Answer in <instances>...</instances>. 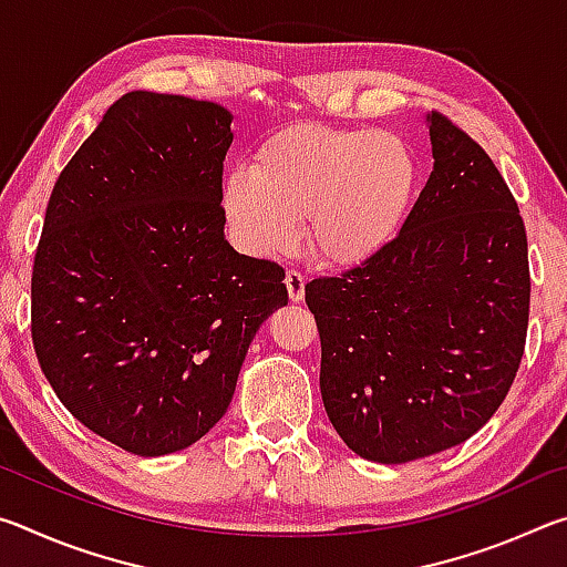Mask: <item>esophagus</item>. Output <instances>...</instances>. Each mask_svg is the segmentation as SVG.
<instances>
[{"instance_id": "obj_1", "label": "esophagus", "mask_w": 567, "mask_h": 567, "mask_svg": "<svg viewBox=\"0 0 567 567\" xmlns=\"http://www.w3.org/2000/svg\"><path fill=\"white\" fill-rule=\"evenodd\" d=\"M285 285H287V295H290L292 302H302L305 297V277L297 272V270H290L285 275Z\"/></svg>"}]
</instances>
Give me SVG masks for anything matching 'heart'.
<instances>
[{
	"label": "heart",
	"instance_id": "1",
	"mask_svg": "<svg viewBox=\"0 0 567 567\" xmlns=\"http://www.w3.org/2000/svg\"><path fill=\"white\" fill-rule=\"evenodd\" d=\"M415 187L417 159L400 134L295 124L262 142L252 169L229 172L223 209L252 257L287 252L302 227L318 260L350 267L390 243Z\"/></svg>",
	"mask_w": 567,
	"mask_h": 567
}]
</instances>
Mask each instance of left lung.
Instances as JSON below:
<instances>
[{
	"instance_id": "obj_1",
	"label": "left lung",
	"mask_w": 567,
	"mask_h": 567,
	"mask_svg": "<svg viewBox=\"0 0 567 567\" xmlns=\"http://www.w3.org/2000/svg\"><path fill=\"white\" fill-rule=\"evenodd\" d=\"M425 120L433 172L398 237L305 285L332 427L385 465L465 443L495 415L530 310L525 225L503 175L443 114Z\"/></svg>"
}]
</instances>
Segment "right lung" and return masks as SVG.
<instances>
[{
	"mask_svg": "<svg viewBox=\"0 0 567 567\" xmlns=\"http://www.w3.org/2000/svg\"><path fill=\"white\" fill-rule=\"evenodd\" d=\"M229 124L215 102L127 92L47 205L32 272L37 360L82 425L142 457L217 425L249 342L287 305L282 267L225 239Z\"/></svg>",
	"mask_w": 567,
	"mask_h": 567,
	"instance_id": "right-lung-1",
	"label": "right lung"
}]
</instances>
